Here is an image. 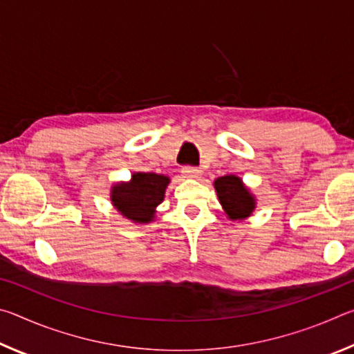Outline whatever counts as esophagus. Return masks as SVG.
<instances>
[{
    "mask_svg": "<svg viewBox=\"0 0 354 354\" xmlns=\"http://www.w3.org/2000/svg\"><path fill=\"white\" fill-rule=\"evenodd\" d=\"M181 173L184 178H189V179H196L201 175V171L198 169H195V167H183Z\"/></svg>",
    "mask_w": 354,
    "mask_h": 354,
    "instance_id": "esophagus-1",
    "label": "esophagus"
}]
</instances>
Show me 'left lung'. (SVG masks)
I'll use <instances>...</instances> for the list:
<instances>
[{
  "label": "left lung",
  "instance_id": "1",
  "mask_svg": "<svg viewBox=\"0 0 354 354\" xmlns=\"http://www.w3.org/2000/svg\"><path fill=\"white\" fill-rule=\"evenodd\" d=\"M217 196L223 211L231 220H245L256 207L254 195L245 187L242 179L236 175H226L214 181Z\"/></svg>",
  "mask_w": 354,
  "mask_h": 354
}]
</instances>
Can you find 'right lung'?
Instances as JSON below:
<instances>
[{
  "label": "right lung",
  "mask_w": 354,
  "mask_h": 354,
  "mask_svg": "<svg viewBox=\"0 0 354 354\" xmlns=\"http://www.w3.org/2000/svg\"><path fill=\"white\" fill-rule=\"evenodd\" d=\"M169 176L158 173H134L131 181L115 184L111 190L113 207L134 223L154 220L156 207L164 201Z\"/></svg>",
  "instance_id": "obj_1"
}]
</instances>
